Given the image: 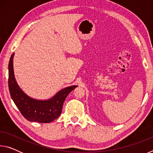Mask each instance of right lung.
Returning a JSON list of instances; mask_svg holds the SVG:
<instances>
[{"label":"right lung","mask_w":153,"mask_h":153,"mask_svg":"<svg viewBox=\"0 0 153 153\" xmlns=\"http://www.w3.org/2000/svg\"><path fill=\"white\" fill-rule=\"evenodd\" d=\"M11 55L9 63V89L15 105L22 115L30 121L50 123L58 118L62 112L65 100L69 93L77 86L67 87L60 90L51 99L40 100L27 96L18 86L13 71V56Z\"/></svg>","instance_id":"add662e5"}]
</instances>
